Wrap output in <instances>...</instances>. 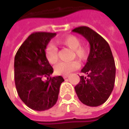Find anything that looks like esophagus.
<instances>
[{
	"label": "esophagus",
	"mask_w": 129,
	"mask_h": 129,
	"mask_svg": "<svg viewBox=\"0 0 129 129\" xmlns=\"http://www.w3.org/2000/svg\"><path fill=\"white\" fill-rule=\"evenodd\" d=\"M63 77L64 78V79H66L68 77V75H63Z\"/></svg>",
	"instance_id": "1"
}]
</instances>
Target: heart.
Returning a JSON list of instances; mask_svg holds the SVG:
<instances>
[{"label":"heart","instance_id":"obj_1","mask_svg":"<svg viewBox=\"0 0 129 129\" xmlns=\"http://www.w3.org/2000/svg\"><path fill=\"white\" fill-rule=\"evenodd\" d=\"M56 43L72 49L71 58H77L80 62H84L88 57L89 49L87 45L80 44L81 40L74 35H67L56 40ZM45 57L48 62L51 64H56L58 61L57 48L53 44L48 45L45 49ZM80 67V63L77 60L70 62H62L58 63L54 67L55 72L57 74L67 75Z\"/></svg>","mask_w":129,"mask_h":129}]
</instances>
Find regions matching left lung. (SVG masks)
Returning <instances> with one entry per match:
<instances>
[{
    "label": "left lung",
    "instance_id": "left-lung-1",
    "mask_svg": "<svg viewBox=\"0 0 129 129\" xmlns=\"http://www.w3.org/2000/svg\"><path fill=\"white\" fill-rule=\"evenodd\" d=\"M82 35L90 45L87 63L81 70L86 76L75 87L79 100L88 106L103 104L111 95L116 79V65L109 44L106 41L87 26L72 30Z\"/></svg>",
    "mask_w": 129,
    "mask_h": 129
}]
</instances>
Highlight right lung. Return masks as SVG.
Masks as SVG:
<instances>
[{
    "label": "right lung",
    "mask_w": 129,
    "mask_h": 129,
    "mask_svg": "<svg viewBox=\"0 0 129 129\" xmlns=\"http://www.w3.org/2000/svg\"><path fill=\"white\" fill-rule=\"evenodd\" d=\"M56 33L31 34L19 47L14 59V79L18 94L28 108L42 111L57 101L62 76L50 77L53 68L45 49Z\"/></svg>",
    "instance_id": "obj_1"
}]
</instances>
